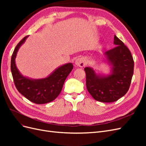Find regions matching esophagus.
I'll use <instances>...</instances> for the list:
<instances>
[{
	"label": "esophagus",
	"mask_w": 146,
	"mask_h": 146,
	"mask_svg": "<svg viewBox=\"0 0 146 146\" xmlns=\"http://www.w3.org/2000/svg\"><path fill=\"white\" fill-rule=\"evenodd\" d=\"M76 64L79 67H83L85 65V61L83 58H77L76 61Z\"/></svg>",
	"instance_id": "1"
}]
</instances>
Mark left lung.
Listing matches in <instances>:
<instances>
[{"label": "left lung", "instance_id": "1", "mask_svg": "<svg viewBox=\"0 0 146 146\" xmlns=\"http://www.w3.org/2000/svg\"><path fill=\"white\" fill-rule=\"evenodd\" d=\"M116 46L105 53L112 72L107 77L98 76L91 68L85 69L86 88L95 100L102 102H113L129 91L134 70V61L130 51L116 35Z\"/></svg>", "mask_w": 146, "mask_h": 146}]
</instances>
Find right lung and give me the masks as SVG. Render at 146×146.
Wrapping results in <instances>:
<instances>
[{"label": "right lung", "instance_id": "obj_1", "mask_svg": "<svg viewBox=\"0 0 146 146\" xmlns=\"http://www.w3.org/2000/svg\"><path fill=\"white\" fill-rule=\"evenodd\" d=\"M29 36L17 44L11 56V70L16 88L21 94L32 102L44 104L55 100L62 90L66 77L73 69L72 63H67L57 68L49 76L39 80H32L22 76L15 64V58L20 46Z\"/></svg>", "mask_w": 146, "mask_h": 146}]
</instances>
